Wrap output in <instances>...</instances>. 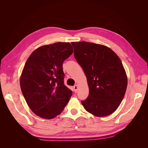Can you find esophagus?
I'll return each mask as SVG.
<instances>
[{
    "label": "esophagus",
    "mask_w": 148,
    "mask_h": 148,
    "mask_svg": "<svg viewBox=\"0 0 148 148\" xmlns=\"http://www.w3.org/2000/svg\"><path fill=\"white\" fill-rule=\"evenodd\" d=\"M78 86L77 84H75V86H73V91H75V92H77L78 91Z\"/></svg>",
    "instance_id": "obj_1"
}]
</instances>
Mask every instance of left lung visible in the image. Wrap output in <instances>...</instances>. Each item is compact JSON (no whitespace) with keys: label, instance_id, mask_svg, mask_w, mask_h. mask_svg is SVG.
Segmentation results:
<instances>
[{"label":"left lung","instance_id":"obj_1","mask_svg":"<svg viewBox=\"0 0 148 148\" xmlns=\"http://www.w3.org/2000/svg\"><path fill=\"white\" fill-rule=\"evenodd\" d=\"M74 56L87 78L89 95L82 101L84 108L97 117L109 115L117 110L127 87L122 61L105 46L88 42H73Z\"/></svg>","mask_w":148,"mask_h":148}]
</instances>
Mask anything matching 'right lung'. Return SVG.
I'll return each instance as SVG.
<instances>
[{"label":"right lung","instance_id":"1","mask_svg":"<svg viewBox=\"0 0 148 148\" xmlns=\"http://www.w3.org/2000/svg\"><path fill=\"white\" fill-rule=\"evenodd\" d=\"M73 52L69 42L38 48L26 62L20 78L21 92L33 112L51 119L61 113L72 95L64 84L62 64Z\"/></svg>","mask_w":148,"mask_h":148}]
</instances>
